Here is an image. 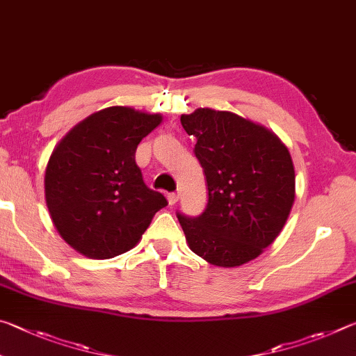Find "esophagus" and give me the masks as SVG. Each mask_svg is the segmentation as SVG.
I'll return each mask as SVG.
<instances>
[{"label": "esophagus", "instance_id": "34e87169", "mask_svg": "<svg viewBox=\"0 0 356 356\" xmlns=\"http://www.w3.org/2000/svg\"><path fill=\"white\" fill-rule=\"evenodd\" d=\"M177 201H179V195H176V193H170V195H168V204H170L171 207L176 206Z\"/></svg>", "mask_w": 356, "mask_h": 356}]
</instances>
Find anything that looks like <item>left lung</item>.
<instances>
[{
  "mask_svg": "<svg viewBox=\"0 0 356 356\" xmlns=\"http://www.w3.org/2000/svg\"><path fill=\"white\" fill-rule=\"evenodd\" d=\"M180 122L196 138L209 188L202 215H177L186 243L216 267H240L275 242L291 215V152L275 131L231 111L197 108Z\"/></svg>",
  "mask_w": 356,
  "mask_h": 356,
  "instance_id": "obj_1",
  "label": "left lung"
}]
</instances>
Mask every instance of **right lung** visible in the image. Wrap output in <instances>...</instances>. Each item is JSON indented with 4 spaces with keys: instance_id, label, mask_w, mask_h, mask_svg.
Here are the masks:
<instances>
[{
    "instance_id": "obj_1",
    "label": "right lung",
    "mask_w": 356,
    "mask_h": 356,
    "mask_svg": "<svg viewBox=\"0 0 356 356\" xmlns=\"http://www.w3.org/2000/svg\"><path fill=\"white\" fill-rule=\"evenodd\" d=\"M160 113L108 106L72 127L48 159L45 202L59 236L89 259L135 248L168 201L146 186L135 152Z\"/></svg>"
}]
</instances>
